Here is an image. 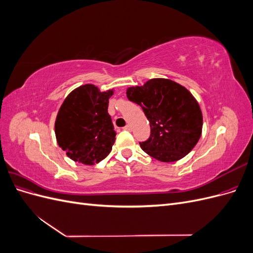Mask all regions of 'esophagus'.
<instances>
[{"instance_id":"esophagus-1","label":"esophagus","mask_w":253,"mask_h":253,"mask_svg":"<svg viewBox=\"0 0 253 253\" xmlns=\"http://www.w3.org/2000/svg\"><path fill=\"white\" fill-rule=\"evenodd\" d=\"M124 128H125V129H126V131H131V129H132V126H129V125H126Z\"/></svg>"}]
</instances>
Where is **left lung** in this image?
I'll return each instance as SVG.
<instances>
[{"mask_svg": "<svg viewBox=\"0 0 253 253\" xmlns=\"http://www.w3.org/2000/svg\"><path fill=\"white\" fill-rule=\"evenodd\" d=\"M126 96L140 105L151 135L141 149L159 162L173 163L185 157L200 140L203 114L193 95L179 83L154 78L126 89Z\"/></svg>", "mask_w": 253, "mask_h": 253, "instance_id": "left-lung-1", "label": "left lung"}]
</instances>
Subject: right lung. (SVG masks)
Wrapping results in <instances>:
<instances>
[{
  "instance_id": "add662e5",
  "label": "right lung",
  "mask_w": 253,
  "mask_h": 253,
  "mask_svg": "<svg viewBox=\"0 0 253 253\" xmlns=\"http://www.w3.org/2000/svg\"><path fill=\"white\" fill-rule=\"evenodd\" d=\"M113 94L114 89L100 91L94 84H84L72 90L60 106L56 138L74 162L93 166L110 154L116 136L108 113Z\"/></svg>"
}]
</instances>
